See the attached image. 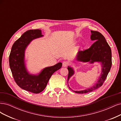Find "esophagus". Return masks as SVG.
<instances>
[{"label":"esophagus","instance_id":"esophagus-1","mask_svg":"<svg viewBox=\"0 0 121 121\" xmlns=\"http://www.w3.org/2000/svg\"><path fill=\"white\" fill-rule=\"evenodd\" d=\"M68 65H69V62L68 61H64L63 62V63H62V66H63V67H67Z\"/></svg>","mask_w":121,"mask_h":121}]
</instances>
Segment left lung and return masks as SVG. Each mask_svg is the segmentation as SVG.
<instances>
[{"mask_svg": "<svg viewBox=\"0 0 121 121\" xmlns=\"http://www.w3.org/2000/svg\"><path fill=\"white\" fill-rule=\"evenodd\" d=\"M91 39L92 41H95L90 48L84 51H79L77 54L76 59L78 61L93 63L95 62L102 63V73L99 79L96 84L91 87L81 91H74L77 93H86L99 88L102 86L106 80L112 66V51L106 39L103 35L97 31L91 30ZM68 79L74 73L72 68L68 66ZM70 89H71L69 87Z\"/></svg>", "mask_w": 121, "mask_h": 121, "instance_id": "left-lung-1", "label": "left lung"}]
</instances>
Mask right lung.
<instances>
[{"label": "right lung", "mask_w": 121, "mask_h": 121, "mask_svg": "<svg viewBox=\"0 0 121 121\" xmlns=\"http://www.w3.org/2000/svg\"><path fill=\"white\" fill-rule=\"evenodd\" d=\"M43 36L41 30H30L23 34L11 48L9 57L10 68L15 82L21 88L34 93L42 92L47 86L51 76L62 67L61 62L44 68L38 75L27 71L25 64V52L33 40Z\"/></svg>", "instance_id": "add662e5"}]
</instances>
